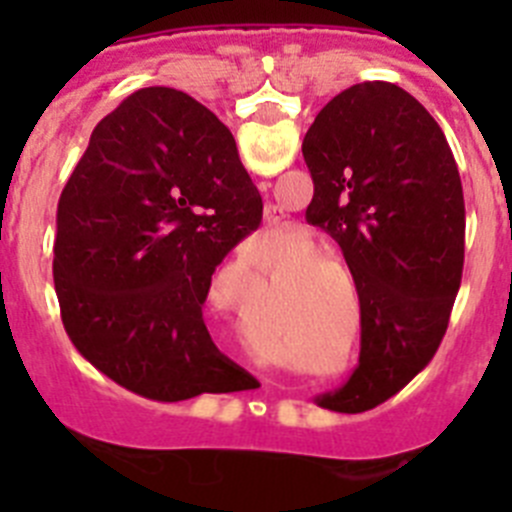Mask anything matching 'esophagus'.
Segmentation results:
<instances>
[{"instance_id":"34e87169","label":"esophagus","mask_w":512,"mask_h":512,"mask_svg":"<svg viewBox=\"0 0 512 512\" xmlns=\"http://www.w3.org/2000/svg\"><path fill=\"white\" fill-rule=\"evenodd\" d=\"M264 187H266V184H264Z\"/></svg>"}]
</instances>
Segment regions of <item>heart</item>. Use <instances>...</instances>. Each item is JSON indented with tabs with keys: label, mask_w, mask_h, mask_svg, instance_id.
Segmentation results:
<instances>
[{
	"label": "heart",
	"mask_w": 512,
	"mask_h": 512,
	"mask_svg": "<svg viewBox=\"0 0 512 512\" xmlns=\"http://www.w3.org/2000/svg\"><path fill=\"white\" fill-rule=\"evenodd\" d=\"M320 251V241L315 238V235L310 233H302L300 238H295L292 243H287V246L282 248V251L274 253V259H271V264H282V261H289V259H300V261H292V264L287 266V274H310V271H323V269H330V266H341V261L336 259V256H330V253H318ZM315 252L316 256L312 257L311 253ZM305 255L306 259L302 260L301 256ZM243 261H246V266H256L261 264L259 253L256 251H246L243 253Z\"/></svg>",
	"instance_id": "1"
}]
</instances>
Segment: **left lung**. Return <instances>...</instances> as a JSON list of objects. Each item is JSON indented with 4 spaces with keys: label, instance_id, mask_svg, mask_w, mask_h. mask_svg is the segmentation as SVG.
Listing matches in <instances>:
<instances>
[{
    "label": "left lung",
    "instance_id": "left-lung-1",
    "mask_svg": "<svg viewBox=\"0 0 512 512\" xmlns=\"http://www.w3.org/2000/svg\"><path fill=\"white\" fill-rule=\"evenodd\" d=\"M315 194L307 223L338 241L361 305L359 366L320 408L361 413L436 354L464 269V192L454 153L423 104L361 81L302 140Z\"/></svg>",
    "mask_w": 512,
    "mask_h": 512
}]
</instances>
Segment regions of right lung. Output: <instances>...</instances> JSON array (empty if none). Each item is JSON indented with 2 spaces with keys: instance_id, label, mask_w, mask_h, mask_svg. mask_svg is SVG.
Instances as JSON below:
<instances>
[{
  "instance_id": "add662e5",
  "label": "right lung",
  "mask_w": 512,
  "mask_h": 512,
  "mask_svg": "<svg viewBox=\"0 0 512 512\" xmlns=\"http://www.w3.org/2000/svg\"><path fill=\"white\" fill-rule=\"evenodd\" d=\"M261 215L233 135L205 104L169 87L130 94L58 200L53 279L79 354L158 402L253 387L212 343L202 305Z\"/></svg>"
}]
</instances>
